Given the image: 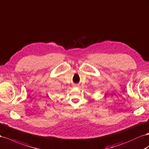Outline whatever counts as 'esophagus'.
Here are the masks:
<instances>
[{
    "label": "esophagus",
    "mask_w": 149,
    "mask_h": 149,
    "mask_svg": "<svg viewBox=\"0 0 149 149\" xmlns=\"http://www.w3.org/2000/svg\"><path fill=\"white\" fill-rule=\"evenodd\" d=\"M75 87H78V84H75Z\"/></svg>",
    "instance_id": "34e87169"
}]
</instances>
